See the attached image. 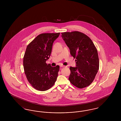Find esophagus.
I'll return each instance as SVG.
<instances>
[{"label": "esophagus", "mask_w": 121, "mask_h": 121, "mask_svg": "<svg viewBox=\"0 0 121 121\" xmlns=\"http://www.w3.org/2000/svg\"><path fill=\"white\" fill-rule=\"evenodd\" d=\"M60 67H62V68H63V67H65V66H64L63 65H61L60 66Z\"/></svg>", "instance_id": "1"}]
</instances>
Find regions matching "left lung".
I'll use <instances>...</instances> for the list:
<instances>
[{
    "label": "left lung",
    "instance_id": "1",
    "mask_svg": "<svg viewBox=\"0 0 121 121\" xmlns=\"http://www.w3.org/2000/svg\"><path fill=\"white\" fill-rule=\"evenodd\" d=\"M63 40L69 48L70 54L76 58V67H70L69 80L75 86L82 88L94 80L99 67L98 51L86 35L78 31L61 33Z\"/></svg>",
    "mask_w": 121,
    "mask_h": 121
}]
</instances>
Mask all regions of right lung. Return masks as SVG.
Wrapping results in <instances>:
<instances>
[{"label": "right lung", "instance_id": "right-lung-1", "mask_svg": "<svg viewBox=\"0 0 121 121\" xmlns=\"http://www.w3.org/2000/svg\"><path fill=\"white\" fill-rule=\"evenodd\" d=\"M59 35L41 34L27 47L23 57L24 73L29 83L39 91L49 89L57 80L59 66L53 67L46 61L50 56L53 42Z\"/></svg>", "mask_w": 121, "mask_h": 121}]
</instances>
